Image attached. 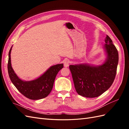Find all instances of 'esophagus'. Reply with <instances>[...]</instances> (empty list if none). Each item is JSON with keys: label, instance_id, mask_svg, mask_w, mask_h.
Listing matches in <instances>:
<instances>
[{"label": "esophagus", "instance_id": "34e87169", "mask_svg": "<svg viewBox=\"0 0 129 129\" xmlns=\"http://www.w3.org/2000/svg\"><path fill=\"white\" fill-rule=\"evenodd\" d=\"M69 63H70V62H69V60H65V61H64V63H63L64 67H68L69 65Z\"/></svg>", "mask_w": 129, "mask_h": 129}]
</instances>
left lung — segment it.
Segmentation results:
<instances>
[{"label":"left lung","instance_id":"left-lung-1","mask_svg":"<svg viewBox=\"0 0 129 129\" xmlns=\"http://www.w3.org/2000/svg\"><path fill=\"white\" fill-rule=\"evenodd\" d=\"M104 49L107 58L99 66L88 63L70 65L74 86L80 95L93 98L102 95L111 87L116 76L118 53L108 36Z\"/></svg>","mask_w":129,"mask_h":129}]
</instances>
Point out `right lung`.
Here are the masks:
<instances>
[{"instance_id":"add662e5","label":"right lung","mask_w":129,"mask_h":129,"mask_svg":"<svg viewBox=\"0 0 129 129\" xmlns=\"http://www.w3.org/2000/svg\"><path fill=\"white\" fill-rule=\"evenodd\" d=\"M12 46L9 53V61L7 68L12 82L16 88L27 98L33 100H40L45 98L51 92L54 81L58 72L63 68V64L54 65L37 79L26 81L21 80L12 67L11 53Z\"/></svg>"}]
</instances>
